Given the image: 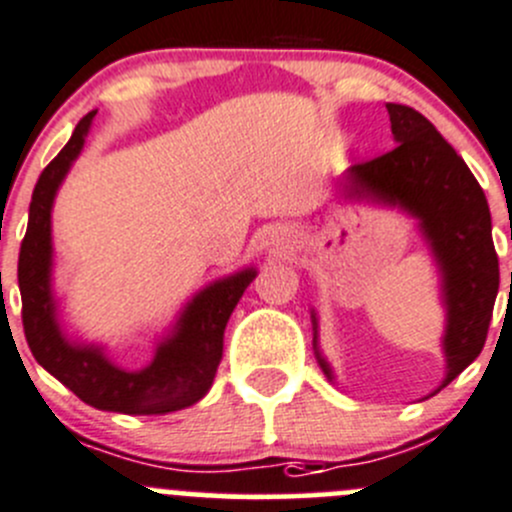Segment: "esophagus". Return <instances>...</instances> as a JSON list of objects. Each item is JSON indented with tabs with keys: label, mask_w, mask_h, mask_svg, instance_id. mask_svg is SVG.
<instances>
[{
	"label": "esophagus",
	"mask_w": 512,
	"mask_h": 512,
	"mask_svg": "<svg viewBox=\"0 0 512 512\" xmlns=\"http://www.w3.org/2000/svg\"><path fill=\"white\" fill-rule=\"evenodd\" d=\"M277 242H280V240H277Z\"/></svg>",
	"instance_id": "esophagus-1"
}]
</instances>
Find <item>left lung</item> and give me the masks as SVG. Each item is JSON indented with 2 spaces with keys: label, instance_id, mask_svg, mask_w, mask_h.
<instances>
[{
  "label": "left lung",
  "instance_id": "obj_1",
  "mask_svg": "<svg viewBox=\"0 0 512 512\" xmlns=\"http://www.w3.org/2000/svg\"><path fill=\"white\" fill-rule=\"evenodd\" d=\"M395 150L357 162L347 170V197L400 205L420 220L425 240L433 247L443 275V300L448 310L443 350L450 385L475 357L488 337L500 270L495 255L490 210L483 187L463 157L443 140L433 124L413 107L388 104ZM315 350H317V320ZM322 372L332 380L330 365L317 352Z\"/></svg>",
  "mask_w": 512,
  "mask_h": 512
}]
</instances>
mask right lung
<instances>
[{"label": "right lung", "mask_w": 512, "mask_h": 512, "mask_svg": "<svg viewBox=\"0 0 512 512\" xmlns=\"http://www.w3.org/2000/svg\"><path fill=\"white\" fill-rule=\"evenodd\" d=\"M94 114L79 119L64 150L44 167L32 192L17 267L24 337L34 360L82 403L124 415L175 413L195 405L212 388L227 320L257 272L250 267L205 287L185 307L172 335L160 342L155 360L145 370H122L104 357L102 347L69 342L59 330L52 297V202L82 152Z\"/></svg>", "instance_id": "right-lung-1"}]
</instances>
